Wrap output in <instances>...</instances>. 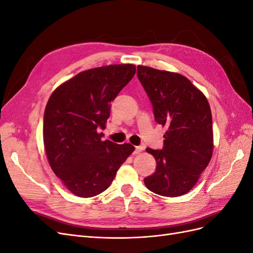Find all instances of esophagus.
<instances>
[{"instance_id":"obj_1","label":"esophagus","mask_w":253,"mask_h":253,"mask_svg":"<svg viewBox=\"0 0 253 253\" xmlns=\"http://www.w3.org/2000/svg\"><path fill=\"white\" fill-rule=\"evenodd\" d=\"M142 150H143V147H142V145H138V147H135V151H134V153H135V154H139L140 152H142Z\"/></svg>"}]
</instances>
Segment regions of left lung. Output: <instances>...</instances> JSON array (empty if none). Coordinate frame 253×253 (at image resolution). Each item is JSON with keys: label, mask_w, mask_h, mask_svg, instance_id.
<instances>
[{"label": "left lung", "mask_w": 253, "mask_h": 253, "mask_svg": "<svg viewBox=\"0 0 253 253\" xmlns=\"http://www.w3.org/2000/svg\"><path fill=\"white\" fill-rule=\"evenodd\" d=\"M137 77L153 105L155 121L167 127L163 149H147L156 160V170L144 178V185L158 195L186 194L212 157L209 102L180 74L138 65Z\"/></svg>", "instance_id": "8db88e82"}]
</instances>
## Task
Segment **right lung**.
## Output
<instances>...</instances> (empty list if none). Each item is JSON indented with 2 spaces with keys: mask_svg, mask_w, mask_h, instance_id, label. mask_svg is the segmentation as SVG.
I'll list each match as a JSON object with an SVG mask.
<instances>
[{
  "mask_svg": "<svg viewBox=\"0 0 253 253\" xmlns=\"http://www.w3.org/2000/svg\"><path fill=\"white\" fill-rule=\"evenodd\" d=\"M133 64H115L81 72L57 87L43 119V140L51 170L71 192L93 197L110 187L132 154L129 143L102 141L100 129L111 102L132 80Z\"/></svg>",
  "mask_w": 253,
  "mask_h": 253,
  "instance_id": "obj_1",
  "label": "right lung"
}]
</instances>
